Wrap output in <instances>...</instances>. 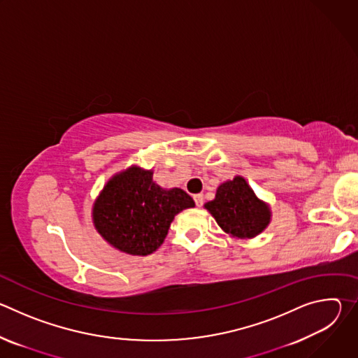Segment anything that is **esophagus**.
<instances>
[{
	"label": "esophagus",
	"instance_id": "34e87169",
	"mask_svg": "<svg viewBox=\"0 0 358 358\" xmlns=\"http://www.w3.org/2000/svg\"><path fill=\"white\" fill-rule=\"evenodd\" d=\"M194 201H195V206H196V207H201V206H202V202H203V196H202V194H196V195H194Z\"/></svg>",
	"mask_w": 358,
	"mask_h": 358
}]
</instances>
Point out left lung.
Instances as JSON below:
<instances>
[{"instance_id":"1","label":"left lung","mask_w":358,"mask_h":358,"mask_svg":"<svg viewBox=\"0 0 358 358\" xmlns=\"http://www.w3.org/2000/svg\"><path fill=\"white\" fill-rule=\"evenodd\" d=\"M220 228L232 238L252 239L262 234L272 220L269 203L258 198L248 181L235 176L217 188L215 198L203 206Z\"/></svg>"}]
</instances>
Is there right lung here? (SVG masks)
<instances>
[{"mask_svg":"<svg viewBox=\"0 0 358 358\" xmlns=\"http://www.w3.org/2000/svg\"><path fill=\"white\" fill-rule=\"evenodd\" d=\"M194 199L181 188H163L152 170L136 164L116 173L93 202L94 229L115 249L145 257L164 242L170 225Z\"/></svg>","mask_w":358,"mask_h":358,"instance_id":"obj_1","label":"right lung"}]
</instances>
